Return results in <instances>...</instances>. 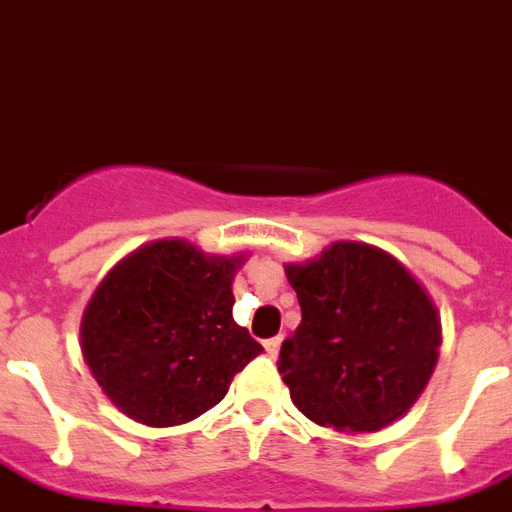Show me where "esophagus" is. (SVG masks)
<instances>
[{"label": "esophagus", "mask_w": 512, "mask_h": 512, "mask_svg": "<svg viewBox=\"0 0 512 512\" xmlns=\"http://www.w3.org/2000/svg\"><path fill=\"white\" fill-rule=\"evenodd\" d=\"M282 339H285V336H274V339H266V344H263L271 358H276V352L282 347Z\"/></svg>", "instance_id": "1"}]
</instances>
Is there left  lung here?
<instances>
[{"label": "left lung", "instance_id": "1", "mask_svg": "<svg viewBox=\"0 0 512 512\" xmlns=\"http://www.w3.org/2000/svg\"><path fill=\"white\" fill-rule=\"evenodd\" d=\"M301 325L279 350V374L306 418L336 431H380L418 401L439 358L429 293L377 246L336 241L285 266Z\"/></svg>", "mask_w": 512, "mask_h": 512}]
</instances>
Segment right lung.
Returning a JSON list of instances; mask_svg holds the SVG:
<instances>
[{
    "label": "right lung",
    "mask_w": 512,
    "mask_h": 512,
    "mask_svg": "<svg viewBox=\"0 0 512 512\" xmlns=\"http://www.w3.org/2000/svg\"><path fill=\"white\" fill-rule=\"evenodd\" d=\"M244 257L206 255L184 238L135 249L83 312V358L105 396L146 426H179L225 399L263 347L233 320Z\"/></svg>",
    "instance_id": "1"
}]
</instances>
